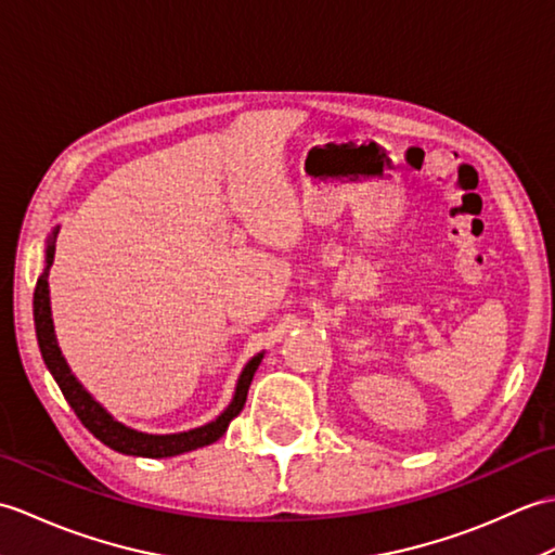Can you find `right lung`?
<instances>
[{"label": "right lung", "mask_w": 555, "mask_h": 555, "mask_svg": "<svg viewBox=\"0 0 555 555\" xmlns=\"http://www.w3.org/2000/svg\"><path fill=\"white\" fill-rule=\"evenodd\" d=\"M56 235H59V225L49 232V237H47L44 270H42V275L37 278V287H35V297H33V315H35L37 344H40L44 365L49 367V373H52V377L56 379L59 389L64 391V397L70 403V409L76 411V415L80 417V423L88 427L90 433L108 449L126 453V455H142V459H170V455H180V453L214 444V441L223 437L228 425L232 423V417H237L240 411L244 409L246 391H249L256 367L263 361V351L256 353L254 359L242 367L235 393H232V401L228 403V409L211 423L188 429V433L152 435V433H140V429L128 427L126 423L116 421V417L111 415L104 405L82 387V382L70 373L64 353H61V349H59V341L54 335V320H52V301H49V268H52V263H54Z\"/></svg>", "instance_id": "obj_1"}]
</instances>
